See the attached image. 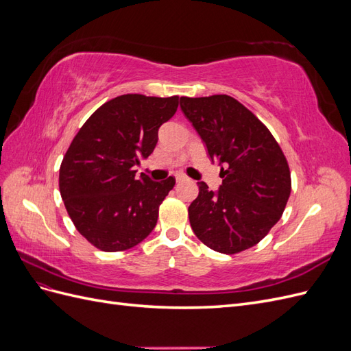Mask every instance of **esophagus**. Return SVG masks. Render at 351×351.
Returning a JSON list of instances; mask_svg holds the SVG:
<instances>
[{
    "label": "esophagus",
    "instance_id": "34e87169",
    "mask_svg": "<svg viewBox=\"0 0 351 351\" xmlns=\"http://www.w3.org/2000/svg\"><path fill=\"white\" fill-rule=\"evenodd\" d=\"M187 177L184 176V174H182V173H178V174H176V180H177V183H180V182H184Z\"/></svg>",
    "mask_w": 351,
    "mask_h": 351
}]
</instances>
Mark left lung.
Returning <instances> with one entry per match:
<instances>
[{
    "label": "left lung",
    "mask_w": 351,
    "mask_h": 351,
    "mask_svg": "<svg viewBox=\"0 0 351 351\" xmlns=\"http://www.w3.org/2000/svg\"><path fill=\"white\" fill-rule=\"evenodd\" d=\"M180 107L221 167L212 192L199 182L189 206L196 237L212 250L234 254L258 244L280 221L291 192L289 162L256 115L228 95L180 98Z\"/></svg>",
    "instance_id": "obj_1"
}]
</instances>
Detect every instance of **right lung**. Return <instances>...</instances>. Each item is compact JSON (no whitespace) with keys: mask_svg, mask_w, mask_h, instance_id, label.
Returning <instances> with one entry per match:
<instances>
[{"mask_svg":"<svg viewBox=\"0 0 351 351\" xmlns=\"http://www.w3.org/2000/svg\"><path fill=\"white\" fill-rule=\"evenodd\" d=\"M178 97H117L95 111L74 136L60 167V193L74 227L95 247L121 252L151 234L174 177H136L158 129L176 114Z\"/></svg>","mask_w":351,"mask_h":351,"instance_id":"right-lung-1","label":"right lung"}]
</instances>
